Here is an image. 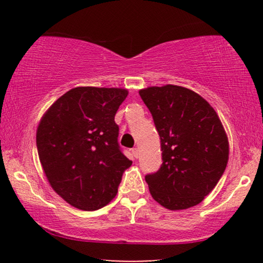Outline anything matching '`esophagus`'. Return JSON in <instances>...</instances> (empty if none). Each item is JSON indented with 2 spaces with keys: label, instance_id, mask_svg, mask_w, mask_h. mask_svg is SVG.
Here are the masks:
<instances>
[{
  "label": "esophagus",
  "instance_id": "1",
  "mask_svg": "<svg viewBox=\"0 0 263 263\" xmlns=\"http://www.w3.org/2000/svg\"><path fill=\"white\" fill-rule=\"evenodd\" d=\"M132 154H133V157H135V158L137 159L138 157H139V149H138V148H133V149H132Z\"/></svg>",
  "mask_w": 263,
  "mask_h": 263
}]
</instances>
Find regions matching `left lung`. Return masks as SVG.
<instances>
[{"instance_id":"left-lung-1","label":"left lung","mask_w":263,"mask_h":263,"mask_svg":"<svg viewBox=\"0 0 263 263\" xmlns=\"http://www.w3.org/2000/svg\"><path fill=\"white\" fill-rule=\"evenodd\" d=\"M161 139L163 162L146 175L149 193L168 210L201 203L229 161V138L215 109L197 92L166 84L140 89Z\"/></svg>"}]
</instances>
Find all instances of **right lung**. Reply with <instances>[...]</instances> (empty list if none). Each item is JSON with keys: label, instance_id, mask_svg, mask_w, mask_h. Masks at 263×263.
I'll list each match as a JSON object with an SVG mask.
<instances>
[{"label": "right lung", "instance_id": "right-lung-1", "mask_svg": "<svg viewBox=\"0 0 263 263\" xmlns=\"http://www.w3.org/2000/svg\"><path fill=\"white\" fill-rule=\"evenodd\" d=\"M127 95L123 88H73L38 124L35 140L48 183L80 210H99L112 201L132 164L119 149L115 123Z\"/></svg>", "mask_w": 263, "mask_h": 263}]
</instances>
